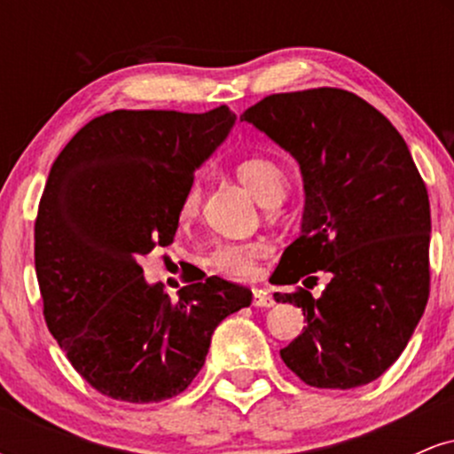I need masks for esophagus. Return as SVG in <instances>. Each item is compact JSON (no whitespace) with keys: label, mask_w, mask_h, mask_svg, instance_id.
<instances>
[{"label":"esophagus","mask_w":454,"mask_h":454,"mask_svg":"<svg viewBox=\"0 0 454 454\" xmlns=\"http://www.w3.org/2000/svg\"><path fill=\"white\" fill-rule=\"evenodd\" d=\"M254 305L256 307H273L275 299L267 290H254Z\"/></svg>","instance_id":"esophagus-1"}]
</instances>
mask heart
<instances>
[{
	"instance_id": "obj_1",
	"label": "heart",
	"mask_w": 454,
	"mask_h": 454,
	"mask_svg": "<svg viewBox=\"0 0 454 454\" xmlns=\"http://www.w3.org/2000/svg\"><path fill=\"white\" fill-rule=\"evenodd\" d=\"M239 181L256 196L260 205L270 207L284 200L288 190L284 168L269 158H245L237 164ZM200 207V185L192 184L179 205V217L192 220ZM267 254L264 243H220L207 256V264L217 273L234 279H247L256 273V262Z\"/></svg>"
}]
</instances>
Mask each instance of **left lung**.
Listing matches in <instances>:
<instances>
[{"mask_svg": "<svg viewBox=\"0 0 454 454\" xmlns=\"http://www.w3.org/2000/svg\"><path fill=\"white\" fill-rule=\"evenodd\" d=\"M241 121L288 151L303 176L301 234L275 284L332 275L317 300L304 288L275 293L307 320L281 358L316 388L373 382L408 346L429 299V196L408 145L372 104L333 87L275 93Z\"/></svg>", "mask_w": 454, "mask_h": 454, "instance_id": "obj_1", "label": "left lung"}]
</instances>
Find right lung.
I'll return each instance as SVG.
<instances>
[{"label": "right lung", "mask_w": 454, "mask_h": 454, "mask_svg": "<svg viewBox=\"0 0 454 454\" xmlns=\"http://www.w3.org/2000/svg\"><path fill=\"white\" fill-rule=\"evenodd\" d=\"M234 121L228 106L113 111L78 129L51 166L34 234L44 317L72 367L106 397L151 403L184 393L217 325L252 305V290L217 275L173 303L138 264L173 243L194 170Z\"/></svg>", "instance_id": "1"}]
</instances>
